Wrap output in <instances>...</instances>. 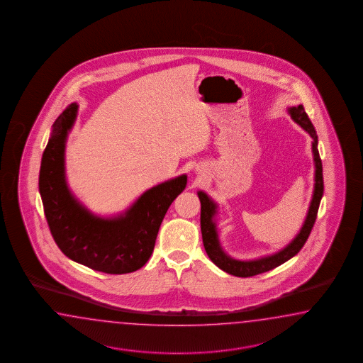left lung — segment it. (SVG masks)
<instances>
[{
    "mask_svg": "<svg viewBox=\"0 0 363 363\" xmlns=\"http://www.w3.org/2000/svg\"><path fill=\"white\" fill-rule=\"evenodd\" d=\"M289 114L294 121L298 123L301 128L306 130L307 133L313 138V153H314L315 162V187L313 201L308 208L305 224L302 229L299 230L298 235L290 242L289 245L282 249L281 251L276 252L274 255H269L266 258L257 259V260H250V262H241V260H234L229 258L223 249L220 247L218 243V232H216V225L213 223V216L216 213V204L211 201L207 196V194L199 191L198 196L201 199V238H203V245L207 255L210 257L211 260L226 274L238 276V277H251L255 274H263L267 271H271L276 267L285 263L286 260L293 258L299 250L303 247L306 243L308 235L313 230V226L315 224V220L318 216V210L319 204L322 199L323 191H324V182H323V167L319 151H318V137L316 131L314 129V125L307 117L306 112L302 105L289 108Z\"/></svg>",
    "mask_w": 363,
    "mask_h": 363,
    "instance_id": "left-lung-1",
    "label": "left lung"
}]
</instances>
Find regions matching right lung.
Listing matches in <instances>:
<instances>
[{
  "label": "right lung",
  "instance_id": "right-lung-1",
  "mask_svg": "<svg viewBox=\"0 0 363 363\" xmlns=\"http://www.w3.org/2000/svg\"><path fill=\"white\" fill-rule=\"evenodd\" d=\"M77 112L74 103L60 114L41 157L39 191L49 230L60 250L77 263L104 274L134 272L151 257L162 218L184 191L187 177L147 190L122 216H94L74 198L65 179V142Z\"/></svg>",
  "mask_w": 363,
  "mask_h": 363
}]
</instances>
